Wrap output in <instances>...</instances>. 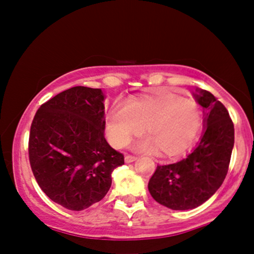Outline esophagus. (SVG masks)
I'll return each instance as SVG.
<instances>
[{"label":"esophagus","instance_id":"1","mask_svg":"<svg viewBox=\"0 0 254 254\" xmlns=\"http://www.w3.org/2000/svg\"><path fill=\"white\" fill-rule=\"evenodd\" d=\"M137 159L136 156H132V155H127L125 156V162H127V164H130V162H133L135 161V160Z\"/></svg>","mask_w":254,"mask_h":254}]
</instances>
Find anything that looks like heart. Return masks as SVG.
I'll use <instances>...</instances> for the list:
<instances>
[{
  "label": "heart",
  "instance_id": "1",
  "mask_svg": "<svg viewBox=\"0 0 254 254\" xmlns=\"http://www.w3.org/2000/svg\"><path fill=\"white\" fill-rule=\"evenodd\" d=\"M202 124V110L191 99L170 90L130 98L111 106L106 115V131L115 147L123 148L141 133L149 136L138 142L141 149L160 148L166 156H177L193 143Z\"/></svg>",
  "mask_w": 254,
  "mask_h": 254
}]
</instances>
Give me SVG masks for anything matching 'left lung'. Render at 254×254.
I'll return each instance as SVG.
<instances>
[{
  "label": "left lung",
  "mask_w": 254,
  "mask_h": 254,
  "mask_svg": "<svg viewBox=\"0 0 254 254\" xmlns=\"http://www.w3.org/2000/svg\"><path fill=\"white\" fill-rule=\"evenodd\" d=\"M193 98L203 107L200 141L185 159L157 166L148 184L151 197L172 210L197 208L220 189L234 147V125L223 104L199 88Z\"/></svg>",
  "instance_id": "left-lung-1"
}]
</instances>
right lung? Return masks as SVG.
<instances>
[{
	"label": "right lung",
	"mask_w": 254,
	"mask_h": 254,
	"mask_svg": "<svg viewBox=\"0 0 254 254\" xmlns=\"http://www.w3.org/2000/svg\"><path fill=\"white\" fill-rule=\"evenodd\" d=\"M105 94L72 87L39 107L31 125L28 155L38 185L69 210L89 208L106 196L112 172L124 165L105 139Z\"/></svg>",
	"instance_id": "add662e5"
}]
</instances>
